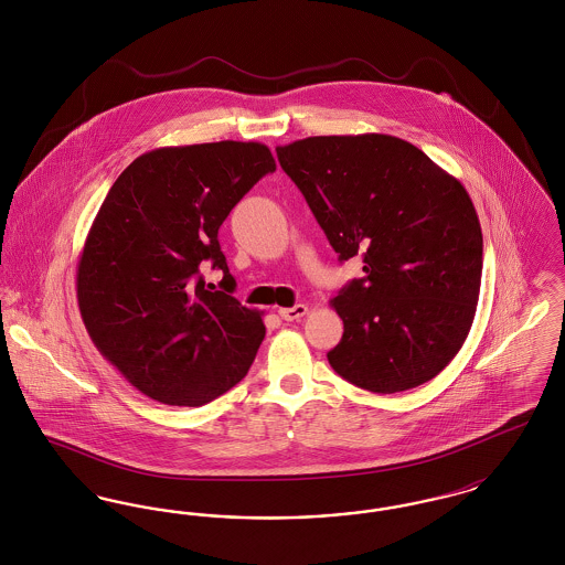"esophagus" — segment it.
I'll list each match as a JSON object with an SVG mask.
<instances>
[{
    "mask_svg": "<svg viewBox=\"0 0 565 565\" xmlns=\"http://www.w3.org/2000/svg\"><path fill=\"white\" fill-rule=\"evenodd\" d=\"M307 305H295V307H286V309H279V318L286 320V322H295L300 320L305 313H307Z\"/></svg>",
    "mask_w": 565,
    "mask_h": 565,
    "instance_id": "esophagus-1",
    "label": "esophagus"
}]
</instances>
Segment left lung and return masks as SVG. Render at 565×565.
<instances>
[{"instance_id":"8db88e82","label":"left lung","mask_w":565,"mask_h":565,"mask_svg":"<svg viewBox=\"0 0 565 565\" xmlns=\"http://www.w3.org/2000/svg\"><path fill=\"white\" fill-rule=\"evenodd\" d=\"M277 159L339 260H364V277L330 300L345 328L330 366L375 394L434 379L461 350L481 290L483 233L466 189L392 135L307 137L277 146Z\"/></svg>"}]
</instances>
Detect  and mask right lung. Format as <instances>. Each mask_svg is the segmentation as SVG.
Returning a JSON list of instances; mask_svg holds the SVG:
<instances>
[{"label": "right lung", "mask_w": 565, "mask_h": 565, "mask_svg": "<svg viewBox=\"0 0 565 565\" xmlns=\"http://www.w3.org/2000/svg\"><path fill=\"white\" fill-rule=\"evenodd\" d=\"M275 171L258 141L157 148L114 182L82 247L76 290L95 348L152 401L212 403L247 375L263 313L231 296L217 228ZM225 273V292L202 269Z\"/></svg>", "instance_id": "right-lung-1"}]
</instances>
